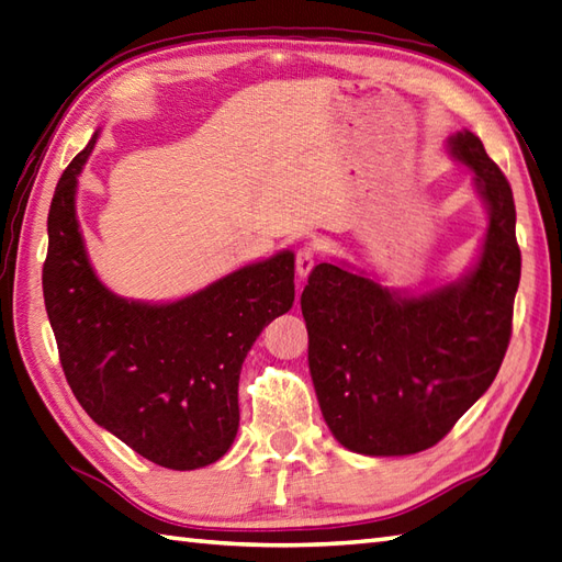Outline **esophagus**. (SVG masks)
Instances as JSON below:
<instances>
[{
    "label": "esophagus",
    "mask_w": 562,
    "mask_h": 562,
    "mask_svg": "<svg viewBox=\"0 0 562 562\" xmlns=\"http://www.w3.org/2000/svg\"><path fill=\"white\" fill-rule=\"evenodd\" d=\"M315 259H317V249L313 245H303L301 249L295 252V271L297 277L305 279L310 271L315 267Z\"/></svg>",
    "instance_id": "obj_1"
}]
</instances>
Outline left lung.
<instances>
[{
  "label": "left lung",
  "instance_id": "obj_1",
  "mask_svg": "<svg viewBox=\"0 0 562 562\" xmlns=\"http://www.w3.org/2000/svg\"><path fill=\"white\" fill-rule=\"evenodd\" d=\"M488 206L476 269L420 295L317 265L301 295L322 416L351 452L404 457L438 445L503 366L521 273L515 199L476 134L450 136Z\"/></svg>",
  "mask_w": 562,
  "mask_h": 562
}]
</instances>
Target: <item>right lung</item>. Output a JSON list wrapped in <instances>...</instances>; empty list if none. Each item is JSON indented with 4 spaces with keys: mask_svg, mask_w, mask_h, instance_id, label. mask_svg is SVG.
Instances as JSON below:
<instances>
[{
    "mask_svg": "<svg viewBox=\"0 0 562 562\" xmlns=\"http://www.w3.org/2000/svg\"><path fill=\"white\" fill-rule=\"evenodd\" d=\"M95 136L55 187L43 295L59 363L86 414L158 467L190 471L238 435V380L249 348L295 301V257L279 252L176 303L108 291L86 257L77 178Z\"/></svg>",
    "mask_w": 562,
    "mask_h": 562,
    "instance_id": "1",
    "label": "right lung"
}]
</instances>
